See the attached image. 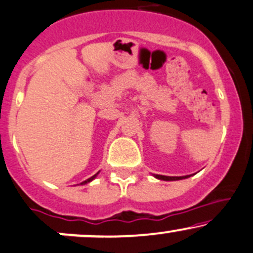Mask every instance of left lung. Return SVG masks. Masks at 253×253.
I'll return each instance as SVG.
<instances>
[{"mask_svg": "<svg viewBox=\"0 0 253 253\" xmlns=\"http://www.w3.org/2000/svg\"><path fill=\"white\" fill-rule=\"evenodd\" d=\"M155 177H157V179H160V180H166V181H173V180L186 179V177H188V175H186V176H165V175H158V174H156Z\"/></svg>", "mask_w": 253, "mask_h": 253, "instance_id": "left-lung-1", "label": "left lung"}]
</instances>
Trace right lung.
I'll return each mask as SVG.
<instances>
[{"instance_id":"add662e5","label":"right lung","mask_w":253,"mask_h":253,"mask_svg":"<svg viewBox=\"0 0 253 253\" xmlns=\"http://www.w3.org/2000/svg\"><path fill=\"white\" fill-rule=\"evenodd\" d=\"M97 175V174H95V175H93V176H91V177H88V179L87 180H85V181H83L82 182V185H84V184H87V182H90L91 181V180H93V179H95V176Z\"/></svg>"}]
</instances>
